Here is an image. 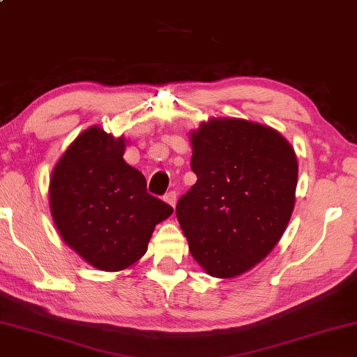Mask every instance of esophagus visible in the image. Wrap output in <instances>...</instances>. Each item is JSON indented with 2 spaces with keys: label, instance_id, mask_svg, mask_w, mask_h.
Wrapping results in <instances>:
<instances>
[{
  "label": "esophagus",
  "instance_id": "1",
  "mask_svg": "<svg viewBox=\"0 0 357 357\" xmlns=\"http://www.w3.org/2000/svg\"><path fill=\"white\" fill-rule=\"evenodd\" d=\"M165 201L169 204V206L175 208V204H177V192L175 191H169L165 196Z\"/></svg>",
  "mask_w": 357,
  "mask_h": 357
}]
</instances>
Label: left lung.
Returning a JSON list of instances; mask_svg holds the SVG:
<instances>
[{
	"instance_id": "8db88e82",
	"label": "left lung",
	"mask_w": 357,
	"mask_h": 357,
	"mask_svg": "<svg viewBox=\"0 0 357 357\" xmlns=\"http://www.w3.org/2000/svg\"><path fill=\"white\" fill-rule=\"evenodd\" d=\"M196 183L177 202L192 258L208 275L234 278L271 253L296 204L297 156L277 130L210 119L190 132Z\"/></svg>"
}]
</instances>
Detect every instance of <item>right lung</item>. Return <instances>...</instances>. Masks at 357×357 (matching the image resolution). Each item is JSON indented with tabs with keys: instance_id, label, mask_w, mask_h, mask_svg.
I'll return each mask as SVG.
<instances>
[{
	"instance_id": "obj_1",
	"label": "right lung",
	"mask_w": 357,
	"mask_h": 357,
	"mask_svg": "<svg viewBox=\"0 0 357 357\" xmlns=\"http://www.w3.org/2000/svg\"><path fill=\"white\" fill-rule=\"evenodd\" d=\"M126 140L101 126L80 132L50 175L49 206L64 243L90 266L120 272L142 258L155 226L174 208L147 192L123 160Z\"/></svg>"
}]
</instances>
